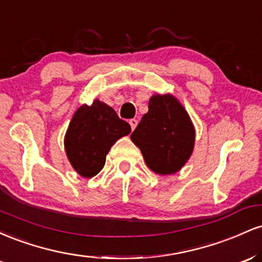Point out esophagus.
Returning <instances> with one entry per match:
<instances>
[{
    "mask_svg": "<svg viewBox=\"0 0 262 262\" xmlns=\"http://www.w3.org/2000/svg\"><path fill=\"white\" fill-rule=\"evenodd\" d=\"M129 124H130L132 130H134V129L137 128V125H138V121H137V119H135V118L130 119V121H129Z\"/></svg>",
    "mask_w": 262,
    "mask_h": 262,
    "instance_id": "esophagus-1",
    "label": "esophagus"
}]
</instances>
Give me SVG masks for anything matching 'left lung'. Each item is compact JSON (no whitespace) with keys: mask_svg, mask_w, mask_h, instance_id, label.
I'll list each match as a JSON object with an SVG mask.
<instances>
[{"mask_svg":"<svg viewBox=\"0 0 262 262\" xmlns=\"http://www.w3.org/2000/svg\"><path fill=\"white\" fill-rule=\"evenodd\" d=\"M130 139L154 172L179 171L192 154L194 128L186 110L171 95H155Z\"/></svg>","mask_w":262,"mask_h":262,"instance_id":"8db88e82","label":"left lung"}]
</instances>
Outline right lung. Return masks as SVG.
Wrapping results in <instances>:
<instances>
[{"instance_id":"add662e5","label":"right lung","mask_w":262,"mask_h":262,"mask_svg":"<svg viewBox=\"0 0 262 262\" xmlns=\"http://www.w3.org/2000/svg\"><path fill=\"white\" fill-rule=\"evenodd\" d=\"M130 130V125L103 102L83 104L74 114L65 135L69 161L79 175L93 177L104 166L111 146Z\"/></svg>"}]
</instances>
